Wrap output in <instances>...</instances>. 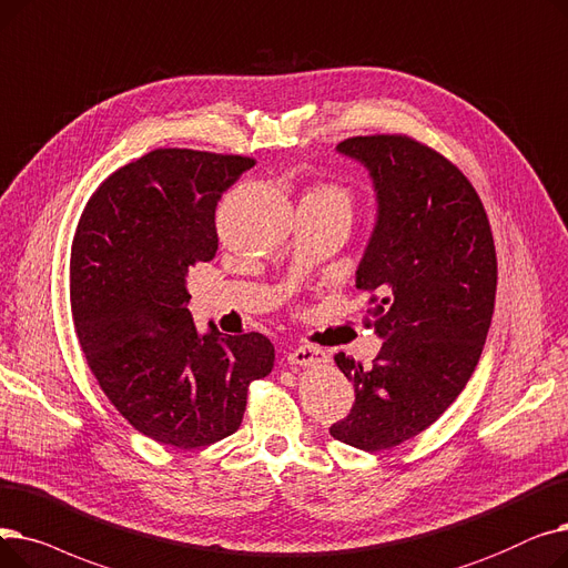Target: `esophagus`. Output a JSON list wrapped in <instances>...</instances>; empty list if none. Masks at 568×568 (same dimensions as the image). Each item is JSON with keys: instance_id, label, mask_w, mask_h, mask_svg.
I'll list each match as a JSON object with an SVG mask.
<instances>
[{"instance_id": "obj_1", "label": "esophagus", "mask_w": 568, "mask_h": 568, "mask_svg": "<svg viewBox=\"0 0 568 568\" xmlns=\"http://www.w3.org/2000/svg\"><path fill=\"white\" fill-rule=\"evenodd\" d=\"M288 363L291 365H321V363H328V354L323 351L321 346H314V344H303L298 348H293L288 354Z\"/></svg>"}]
</instances>
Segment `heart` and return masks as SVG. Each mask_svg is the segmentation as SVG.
I'll return each mask as SVG.
<instances>
[{
    "mask_svg": "<svg viewBox=\"0 0 568 568\" xmlns=\"http://www.w3.org/2000/svg\"><path fill=\"white\" fill-rule=\"evenodd\" d=\"M310 196H316V199H323V201H335V203H348V194L346 189L337 186V184H321L316 186L314 192H310Z\"/></svg>",
    "mask_w": 568,
    "mask_h": 568,
    "instance_id": "heart-1",
    "label": "heart"
}]
</instances>
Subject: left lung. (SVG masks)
I'll use <instances>...</instances> for the list:
<instances>
[{"label":"left lung","instance_id":"8db88e82","mask_svg":"<svg viewBox=\"0 0 568 568\" xmlns=\"http://www.w3.org/2000/svg\"><path fill=\"white\" fill-rule=\"evenodd\" d=\"M337 150L365 164L379 203L356 286L384 346L372 367L335 356L356 402L331 435L374 453L420 435L467 386L493 321L497 254L476 189L437 150L404 133Z\"/></svg>","mask_w":568,"mask_h":568}]
</instances>
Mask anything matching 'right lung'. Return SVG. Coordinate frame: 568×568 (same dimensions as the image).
<instances>
[{"instance_id":"add662e5","label":"right lung","mask_w":568,"mask_h":568,"mask_svg":"<svg viewBox=\"0 0 568 568\" xmlns=\"http://www.w3.org/2000/svg\"><path fill=\"white\" fill-rule=\"evenodd\" d=\"M252 156L159 148L105 178L73 235L75 335L113 407L145 437L192 450L240 427L275 363L261 333H196L186 273L217 254L214 210Z\"/></svg>"}]
</instances>
